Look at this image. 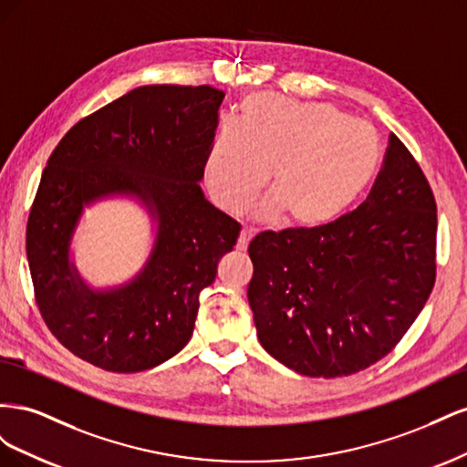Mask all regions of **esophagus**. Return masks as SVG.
I'll return each mask as SVG.
<instances>
[{
  "instance_id": "esophagus-1",
  "label": "esophagus",
  "mask_w": 467,
  "mask_h": 467,
  "mask_svg": "<svg viewBox=\"0 0 467 467\" xmlns=\"http://www.w3.org/2000/svg\"><path fill=\"white\" fill-rule=\"evenodd\" d=\"M253 235H255V232L244 228L242 234H239V239H237V249H242V251L247 249V245H249V242L253 239Z\"/></svg>"
}]
</instances>
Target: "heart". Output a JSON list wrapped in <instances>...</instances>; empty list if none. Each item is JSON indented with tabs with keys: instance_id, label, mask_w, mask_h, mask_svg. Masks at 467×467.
<instances>
[{
	"instance_id": "obj_1",
	"label": "heart",
	"mask_w": 467,
	"mask_h": 467,
	"mask_svg": "<svg viewBox=\"0 0 467 467\" xmlns=\"http://www.w3.org/2000/svg\"><path fill=\"white\" fill-rule=\"evenodd\" d=\"M381 144L370 124L329 103H292L255 93L239 103L237 122L222 124L206 153V187L218 206L244 210L266 181L271 199L255 216L298 230L343 220L372 187Z\"/></svg>"
}]
</instances>
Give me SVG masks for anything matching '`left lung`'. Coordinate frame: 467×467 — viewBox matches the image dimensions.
<instances>
[{
	"label": "left lung",
	"mask_w": 467,
	"mask_h": 467,
	"mask_svg": "<svg viewBox=\"0 0 467 467\" xmlns=\"http://www.w3.org/2000/svg\"><path fill=\"white\" fill-rule=\"evenodd\" d=\"M247 300L263 348L309 378L360 372L401 341L434 286L436 202L391 134L368 199L323 230L249 244Z\"/></svg>",
	"instance_id": "8db88e82"
}]
</instances>
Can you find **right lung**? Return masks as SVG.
<instances>
[{
    "instance_id": "obj_1",
    "label": "right lung",
    "mask_w": 467,
    "mask_h": 467,
    "mask_svg": "<svg viewBox=\"0 0 467 467\" xmlns=\"http://www.w3.org/2000/svg\"><path fill=\"white\" fill-rule=\"evenodd\" d=\"M223 91L142 86L79 120L42 171L26 223L36 304L54 337L109 372H142L185 348L201 290L239 225L201 189ZM130 200L152 222L145 265L112 287L89 285L73 239L85 208Z\"/></svg>"
}]
</instances>
